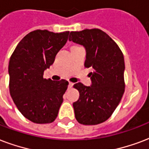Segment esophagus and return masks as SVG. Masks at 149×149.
Listing matches in <instances>:
<instances>
[{
	"mask_svg": "<svg viewBox=\"0 0 149 149\" xmlns=\"http://www.w3.org/2000/svg\"><path fill=\"white\" fill-rule=\"evenodd\" d=\"M72 86H73V84H72V82L69 83V87H70V88H71V87H72Z\"/></svg>",
	"mask_w": 149,
	"mask_h": 149,
	"instance_id": "esophagus-1",
	"label": "esophagus"
}]
</instances>
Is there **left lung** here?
I'll return each instance as SVG.
<instances>
[{
	"label": "left lung",
	"mask_w": 149,
	"mask_h": 149,
	"mask_svg": "<svg viewBox=\"0 0 149 149\" xmlns=\"http://www.w3.org/2000/svg\"><path fill=\"white\" fill-rule=\"evenodd\" d=\"M69 40L86 49L84 66L91 67V87L77 83L79 97L72 105L75 117L84 125H97L112 116L124 93V58L106 33L99 29L72 31Z\"/></svg>",
	"instance_id": "left-lung-1"
}]
</instances>
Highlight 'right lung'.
I'll list each match as a JSON object with an SVG mask.
<instances>
[{"mask_svg":"<svg viewBox=\"0 0 149 149\" xmlns=\"http://www.w3.org/2000/svg\"><path fill=\"white\" fill-rule=\"evenodd\" d=\"M70 31L53 33L37 29L25 36L15 47L8 65L9 91L25 117L35 123L56 119L69 82L44 79V70L54 62L67 42Z\"/></svg>","mask_w":149,"mask_h":149,"instance_id":"1","label":"right lung"}]
</instances>
